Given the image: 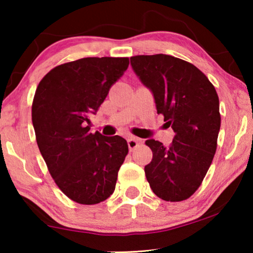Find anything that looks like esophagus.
<instances>
[{
	"instance_id": "obj_1",
	"label": "esophagus",
	"mask_w": 253,
	"mask_h": 253,
	"mask_svg": "<svg viewBox=\"0 0 253 253\" xmlns=\"http://www.w3.org/2000/svg\"><path fill=\"white\" fill-rule=\"evenodd\" d=\"M139 144H140V139H138V138L130 137L129 139H127V145H129L130 151H133Z\"/></svg>"
}]
</instances>
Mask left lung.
Masks as SVG:
<instances>
[{
    "mask_svg": "<svg viewBox=\"0 0 253 253\" xmlns=\"http://www.w3.org/2000/svg\"><path fill=\"white\" fill-rule=\"evenodd\" d=\"M133 71L153 93L158 114L175 132L170 146L148 139L153 159L145 166L151 189L166 202H182L197 191L212 164L221 116L219 96L195 65L170 55H137Z\"/></svg>",
    "mask_w": 253,
    "mask_h": 253,
    "instance_id": "left-lung-1",
    "label": "left lung"
}]
</instances>
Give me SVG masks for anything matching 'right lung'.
<instances>
[{"mask_svg": "<svg viewBox=\"0 0 253 253\" xmlns=\"http://www.w3.org/2000/svg\"><path fill=\"white\" fill-rule=\"evenodd\" d=\"M127 67V57L81 58L51 69L37 87L38 147L56 185L78 204L94 205L113 195L129 152L122 137L89 132V116Z\"/></svg>", "mask_w": 253, "mask_h": 253, "instance_id": "obj_1", "label": "right lung"}]
</instances>
